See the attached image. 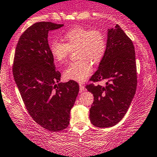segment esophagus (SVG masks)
I'll use <instances>...</instances> for the list:
<instances>
[{
	"label": "esophagus",
	"mask_w": 157,
	"mask_h": 157,
	"mask_svg": "<svg viewBox=\"0 0 157 157\" xmlns=\"http://www.w3.org/2000/svg\"><path fill=\"white\" fill-rule=\"evenodd\" d=\"M80 92H83V91H86V88L85 86H83L82 83H80Z\"/></svg>",
	"instance_id": "1"
}]
</instances>
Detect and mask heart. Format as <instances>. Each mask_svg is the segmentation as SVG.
Listing matches in <instances>:
<instances>
[{
    "label": "heart",
    "mask_w": 157,
    "mask_h": 157,
    "mask_svg": "<svg viewBox=\"0 0 157 157\" xmlns=\"http://www.w3.org/2000/svg\"><path fill=\"white\" fill-rule=\"evenodd\" d=\"M65 43L53 41L50 44V53L59 64L67 61L71 51L76 49V57L79 60L67 67L64 76L67 80L82 82L93 71L92 63L98 64L102 61L107 48L105 34L99 29H91L82 26L72 28L64 35Z\"/></svg>",
    "instance_id": "heart-1"
}]
</instances>
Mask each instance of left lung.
I'll list each match as a JSON object with an SVG mask.
<instances>
[{
  "label": "left lung",
  "mask_w": 157,
  "mask_h": 157,
  "mask_svg": "<svg viewBox=\"0 0 157 157\" xmlns=\"http://www.w3.org/2000/svg\"><path fill=\"white\" fill-rule=\"evenodd\" d=\"M90 80L106 82L105 86L93 83L86 86L94 96L90 121L102 128L115 125L127 113L137 83L134 45L118 24L108 30L105 55Z\"/></svg>",
  "instance_id": "8db88e82"
}]
</instances>
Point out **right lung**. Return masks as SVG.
<instances>
[{"label": "right lung", "instance_id": "obj_1", "mask_svg": "<svg viewBox=\"0 0 157 157\" xmlns=\"http://www.w3.org/2000/svg\"><path fill=\"white\" fill-rule=\"evenodd\" d=\"M64 26L39 22L20 36L14 54L13 74L24 105L33 119L51 131L65 129L78 95L74 80L59 83L48 42L49 31Z\"/></svg>", "mask_w": 157, "mask_h": 157}]
</instances>
